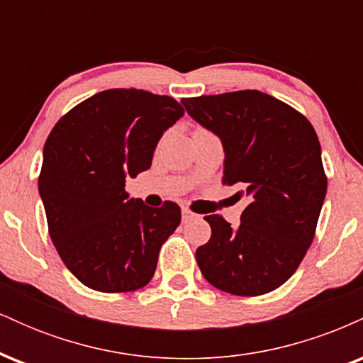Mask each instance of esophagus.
I'll return each instance as SVG.
<instances>
[{
	"label": "esophagus",
	"mask_w": 363,
	"mask_h": 363,
	"mask_svg": "<svg viewBox=\"0 0 363 363\" xmlns=\"http://www.w3.org/2000/svg\"><path fill=\"white\" fill-rule=\"evenodd\" d=\"M194 216L196 215L189 210V208H182V220H184V222H189V220H193Z\"/></svg>",
	"instance_id": "1"
}]
</instances>
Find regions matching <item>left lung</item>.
<instances>
[{"label": "left lung", "mask_w": 363, "mask_h": 363, "mask_svg": "<svg viewBox=\"0 0 363 363\" xmlns=\"http://www.w3.org/2000/svg\"><path fill=\"white\" fill-rule=\"evenodd\" d=\"M199 124L220 136L223 186L251 203L232 228L208 215L211 237L196 249L208 283L240 297L277 290L297 272L315 235L328 177L309 119L259 90L182 99Z\"/></svg>", "instance_id": "8db88e82"}]
</instances>
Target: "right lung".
<instances>
[{
  "label": "right lung",
  "mask_w": 363,
  "mask_h": 363,
  "mask_svg": "<svg viewBox=\"0 0 363 363\" xmlns=\"http://www.w3.org/2000/svg\"><path fill=\"white\" fill-rule=\"evenodd\" d=\"M182 114L169 95L111 89L74 106L49 133L39 174L49 235L89 289L133 291L155 274L181 206L128 199L124 182L150 169L158 140Z\"/></svg>",
  "instance_id": "add662e5"
}]
</instances>
